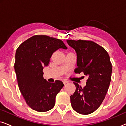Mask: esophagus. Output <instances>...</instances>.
Listing matches in <instances>:
<instances>
[{"label": "esophagus", "mask_w": 126, "mask_h": 126, "mask_svg": "<svg viewBox=\"0 0 126 126\" xmlns=\"http://www.w3.org/2000/svg\"><path fill=\"white\" fill-rule=\"evenodd\" d=\"M68 81H67V80H63V84H66V83H68Z\"/></svg>", "instance_id": "esophagus-1"}]
</instances>
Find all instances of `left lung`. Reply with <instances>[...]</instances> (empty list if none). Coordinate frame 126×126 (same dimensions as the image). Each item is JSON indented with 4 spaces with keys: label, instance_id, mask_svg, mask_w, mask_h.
Returning <instances> with one entry per match:
<instances>
[{
    "label": "left lung",
    "instance_id": "left-lung-1",
    "mask_svg": "<svg viewBox=\"0 0 126 126\" xmlns=\"http://www.w3.org/2000/svg\"><path fill=\"white\" fill-rule=\"evenodd\" d=\"M77 53L75 73L87 76L85 87L73 82L76 91L70 96L73 109L77 113L88 115L100 106L111 80L112 63L107 51L92 41L67 40Z\"/></svg>",
    "mask_w": 126,
    "mask_h": 126
}]
</instances>
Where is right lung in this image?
<instances>
[{"mask_svg": "<svg viewBox=\"0 0 126 126\" xmlns=\"http://www.w3.org/2000/svg\"><path fill=\"white\" fill-rule=\"evenodd\" d=\"M59 49L68 47L59 39L36 35L22 42L16 50L14 69L19 90L27 104L36 111L52 109L57 94L64 85L61 81L51 83L43 77V68Z\"/></svg>", "mask_w": 126, "mask_h": 126, "instance_id": "obj_1", "label": "right lung"}]
</instances>
